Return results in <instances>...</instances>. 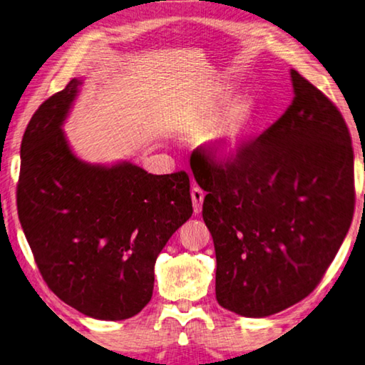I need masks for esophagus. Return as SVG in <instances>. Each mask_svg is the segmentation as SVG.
<instances>
[{
    "label": "esophagus",
    "mask_w": 365,
    "mask_h": 365,
    "mask_svg": "<svg viewBox=\"0 0 365 365\" xmlns=\"http://www.w3.org/2000/svg\"><path fill=\"white\" fill-rule=\"evenodd\" d=\"M191 200H193L195 214H200L201 206H202V200H205V193H202V190L200 187L191 188Z\"/></svg>",
    "instance_id": "obj_1"
}]
</instances>
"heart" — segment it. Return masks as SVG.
Segmentation results:
<instances>
[{
	"mask_svg": "<svg viewBox=\"0 0 365 365\" xmlns=\"http://www.w3.org/2000/svg\"><path fill=\"white\" fill-rule=\"evenodd\" d=\"M220 114H222V109H214V110H211V113H207L206 117H202L201 123L202 125H211L214 120L219 119ZM240 138H242V132H240L238 128L237 130L228 132L220 145V153L224 154V156H232V154H235V151H237V148L240 145Z\"/></svg>",
	"mask_w": 365,
	"mask_h": 365,
	"instance_id": "obj_1",
	"label": "heart"
}]
</instances>
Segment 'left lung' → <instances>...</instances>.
Here are the masks:
<instances>
[{
  "label": "left lung",
  "instance_id": "8db88e82",
  "mask_svg": "<svg viewBox=\"0 0 365 365\" xmlns=\"http://www.w3.org/2000/svg\"><path fill=\"white\" fill-rule=\"evenodd\" d=\"M292 82V104L261 137L225 163L197 148L191 165L207 191L202 219L217 261L215 298L245 317L272 316L311 294L354 214L348 125L293 69Z\"/></svg>",
  "mask_w": 365,
  "mask_h": 365
}]
</instances>
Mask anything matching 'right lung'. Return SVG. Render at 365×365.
<instances>
[{"instance_id": "obj_1", "label": "right lung", "mask_w": 365, "mask_h": 365, "mask_svg": "<svg viewBox=\"0 0 365 365\" xmlns=\"http://www.w3.org/2000/svg\"><path fill=\"white\" fill-rule=\"evenodd\" d=\"M80 85L72 78L29 122L17 212L48 288L85 316L123 320L150 302L159 252L193 214L190 177L80 160L61 128Z\"/></svg>"}]
</instances>
